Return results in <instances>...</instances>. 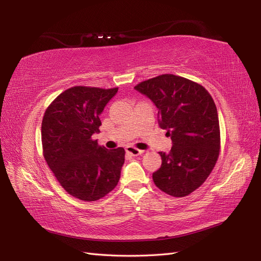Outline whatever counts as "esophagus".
Listing matches in <instances>:
<instances>
[{
  "instance_id": "obj_1",
  "label": "esophagus",
  "mask_w": 261,
  "mask_h": 261,
  "mask_svg": "<svg viewBox=\"0 0 261 261\" xmlns=\"http://www.w3.org/2000/svg\"><path fill=\"white\" fill-rule=\"evenodd\" d=\"M126 152L130 153L131 156H139V154L143 153V150H140V149H138L136 147H126Z\"/></svg>"
}]
</instances>
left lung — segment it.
<instances>
[{"mask_svg":"<svg viewBox=\"0 0 261 261\" xmlns=\"http://www.w3.org/2000/svg\"><path fill=\"white\" fill-rule=\"evenodd\" d=\"M158 109V122L173 147L159 152L162 166L152 174L160 191L184 197L210 176L220 154L219 116L212 96L197 83L164 74L135 86Z\"/></svg>","mask_w":261,"mask_h":261,"instance_id":"left-lung-1","label":"left lung"}]
</instances>
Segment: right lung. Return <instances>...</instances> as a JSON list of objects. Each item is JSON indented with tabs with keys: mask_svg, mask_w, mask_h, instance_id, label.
I'll return each instance as SVG.
<instances>
[{
	"mask_svg": "<svg viewBox=\"0 0 261 261\" xmlns=\"http://www.w3.org/2000/svg\"><path fill=\"white\" fill-rule=\"evenodd\" d=\"M116 92L118 87H70L43 115V157L64 190L81 201L104 197L120 179L124 149L109 150L92 139L102 124L99 114Z\"/></svg>",
	"mask_w": 261,
	"mask_h": 261,
	"instance_id": "add662e5",
	"label": "right lung"
}]
</instances>
